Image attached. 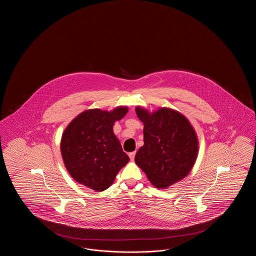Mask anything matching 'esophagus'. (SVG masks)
Segmentation results:
<instances>
[{"instance_id": "esophagus-1", "label": "esophagus", "mask_w": 256, "mask_h": 256, "mask_svg": "<svg viewBox=\"0 0 256 256\" xmlns=\"http://www.w3.org/2000/svg\"><path fill=\"white\" fill-rule=\"evenodd\" d=\"M135 154H136V152H130L128 154V156H130V158L132 161H134V158H135Z\"/></svg>"}]
</instances>
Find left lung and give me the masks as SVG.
<instances>
[{"mask_svg": "<svg viewBox=\"0 0 256 256\" xmlns=\"http://www.w3.org/2000/svg\"><path fill=\"white\" fill-rule=\"evenodd\" d=\"M144 122V146L135 162L158 188H166L185 178L195 164L198 140L193 126L180 113L161 108L150 114L137 108Z\"/></svg>", "mask_w": 256, "mask_h": 256, "instance_id": "left-lung-1", "label": "left lung"}]
</instances>
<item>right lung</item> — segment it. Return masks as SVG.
Returning <instances> with one entry per match:
<instances>
[{"mask_svg":"<svg viewBox=\"0 0 256 256\" xmlns=\"http://www.w3.org/2000/svg\"><path fill=\"white\" fill-rule=\"evenodd\" d=\"M126 108L108 112L86 110L67 126L61 139V154L74 180L95 191H104L130 158L113 134V124L126 114Z\"/></svg>","mask_w":256,"mask_h":256,"instance_id":"1","label":"right lung"}]
</instances>
